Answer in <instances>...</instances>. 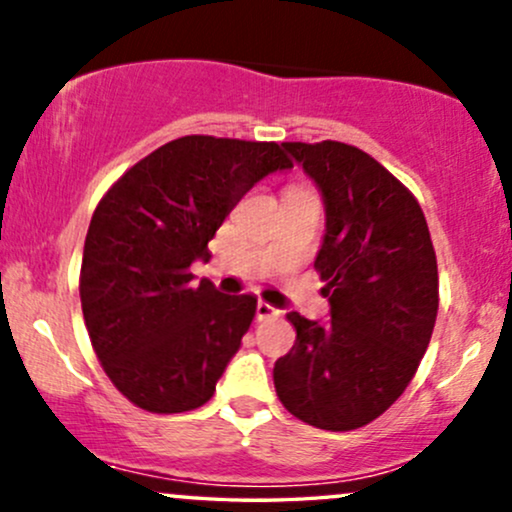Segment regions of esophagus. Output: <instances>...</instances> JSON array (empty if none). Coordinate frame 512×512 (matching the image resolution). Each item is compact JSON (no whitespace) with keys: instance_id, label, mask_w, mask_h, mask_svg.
<instances>
[{"instance_id":"esophagus-1","label":"esophagus","mask_w":512,"mask_h":512,"mask_svg":"<svg viewBox=\"0 0 512 512\" xmlns=\"http://www.w3.org/2000/svg\"><path fill=\"white\" fill-rule=\"evenodd\" d=\"M255 315H257V320H272V317H276L279 315V310L276 308H272V305L269 303H264V301H257V310H255Z\"/></svg>"}]
</instances>
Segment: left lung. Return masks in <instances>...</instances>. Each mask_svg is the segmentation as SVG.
I'll use <instances>...</instances> for the list:
<instances>
[{
  "mask_svg": "<svg viewBox=\"0 0 512 512\" xmlns=\"http://www.w3.org/2000/svg\"><path fill=\"white\" fill-rule=\"evenodd\" d=\"M320 187L325 238L315 269L330 322L289 313L296 344L274 387L296 419L354 431L378 419L414 378L438 315V264L416 197L366 151L284 142Z\"/></svg>",
  "mask_w": 512,
  "mask_h": 512,
  "instance_id": "1",
  "label": "left lung"
}]
</instances>
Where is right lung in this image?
Instances as JSON below:
<instances>
[{
	"instance_id": "add662e5",
	"label": "right lung",
	"mask_w": 512,
	"mask_h": 512,
	"mask_svg": "<svg viewBox=\"0 0 512 512\" xmlns=\"http://www.w3.org/2000/svg\"><path fill=\"white\" fill-rule=\"evenodd\" d=\"M293 168L276 142L207 134L173 139L105 192L84 243L81 310L93 351L139 409L207 404L250 330L257 298L192 284L195 260L245 192Z\"/></svg>"
}]
</instances>
